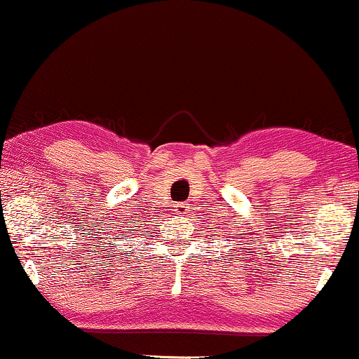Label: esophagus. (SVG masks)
I'll return each instance as SVG.
<instances>
[{"mask_svg":"<svg viewBox=\"0 0 359 359\" xmlns=\"http://www.w3.org/2000/svg\"><path fill=\"white\" fill-rule=\"evenodd\" d=\"M188 210H189V204L188 202H178V204H175V212L178 215H184V214H188Z\"/></svg>","mask_w":359,"mask_h":359,"instance_id":"34e87169","label":"esophagus"}]
</instances>
